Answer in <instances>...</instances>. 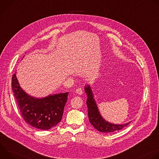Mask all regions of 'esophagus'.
<instances>
[{
	"label": "esophagus",
	"instance_id": "34e87169",
	"mask_svg": "<svg viewBox=\"0 0 159 159\" xmlns=\"http://www.w3.org/2000/svg\"><path fill=\"white\" fill-rule=\"evenodd\" d=\"M76 93L78 94L79 95L82 94V93H83V90H82V89L81 87L77 88V89H76Z\"/></svg>",
	"mask_w": 159,
	"mask_h": 159
}]
</instances>
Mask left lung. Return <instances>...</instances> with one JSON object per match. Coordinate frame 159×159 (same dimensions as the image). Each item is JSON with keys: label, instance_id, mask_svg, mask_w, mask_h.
I'll return each mask as SVG.
<instances>
[{"label": "left lung", "instance_id": "1", "mask_svg": "<svg viewBox=\"0 0 159 159\" xmlns=\"http://www.w3.org/2000/svg\"><path fill=\"white\" fill-rule=\"evenodd\" d=\"M85 91L87 94V106L89 120L90 124L97 130L103 133H112L120 130L129 124L130 122L123 125H115L105 121L100 115L96 103L93 98L91 89L89 85L85 87Z\"/></svg>", "mask_w": 159, "mask_h": 159}]
</instances>
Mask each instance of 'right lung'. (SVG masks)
Returning <instances> with one entry per match:
<instances>
[{
	"mask_svg": "<svg viewBox=\"0 0 159 159\" xmlns=\"http://www.w3.org/2000/svg\"><path fill=\"white\" fill-rule=\"evenodd\" d=\"M12 89L22 117L33 127L47 130L61 120L69 93L42 99L33 98L21 89L16 74L12 77Z\"/></svg>",
	"mask_w": 159,
	"mask_h": 159,
	"instance_id": "1",
	"label": "right lung"
}]
</instances>
